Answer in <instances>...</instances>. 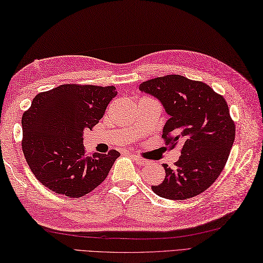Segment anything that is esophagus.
<instances>
[{
  "label": "esophagus",
  "mask_w": 263,
  "mask_h": 263,
  "mask_svg": "<svg viewBox=\"0 0 263 263\" xmlns=\"http://www.w3.org/2000/svg\"><path fill=\"white\" fill-rule=\"evenodd\" d=\"M130 157L139 165H146L147 164V160H144V159H142V157H139L137 155H130Z\"/></svg>",
  "instance_id": "34e87169"
}]
</instances>
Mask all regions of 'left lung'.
Here are the masks:
<instances>
[{"label": "left lung", "instance_id": "obj_1", "mask_svg": "<svg viewBox=\"0 0 263 263\" xmlns=\"http://www.w3.org/2000/svg\"><path fill=\"white\" fill-rule=\"evenodd\" d=\"M139 90L156 98L170 116L162 135L166 146L183 144L176 167L163 164L165 179L152 190L171 200L201 194L219 177L234 143L235 125L225 99L209 85L181 75L148 80Z\"/></svg>", "mask_w": 263, "mask_h": 263}]
</instances>
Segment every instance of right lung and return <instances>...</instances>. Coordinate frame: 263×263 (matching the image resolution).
Here are the masks:
<instances>
[{"label": "right lung", "instance_id": "1", "mask_svg": "<svg viewBox=\"0 0 263 263\" xmlns=\"http://www.w3.org/2000/svg\"><path fill=\"white\" fill-rule=\"evenodd\" d=\"M117 96L115 86L63 84L33 98L22 116V151L29 167L55 194L79 198L107 178L119 152L85 155L83 135Z\"/></svg>", "mask_w": 263, "mask_h": 263}]
</instances>
